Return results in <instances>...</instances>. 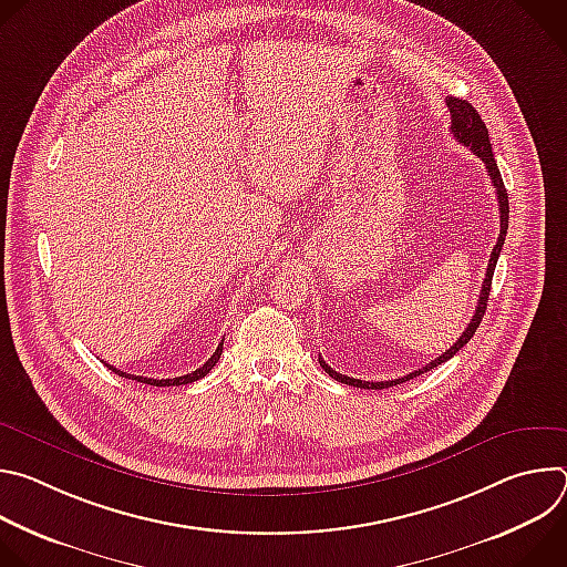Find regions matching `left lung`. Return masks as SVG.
I'll use <instances>...</instances> for the list:
<instances>
[{
	"instance_id": "1",
	"label": "left lung",
	"mask_w": 567,
	"mask_h": 567,
	"mask_svg": "<svg viewBox=\"0 0 567 567\" xmlns=\"http://www.w3.org/2000/svg\"><path fill=\"white\" fill-rule=\"evenodd\" d=\"M446 105L451 110V132L453 136L466 145L475 156H480L484 161V166H487V173L492 177V184L496 188V197H498V210H501V235H498V241L496 247L492 249V258H489V267H487V274H484V282H482V289H480V298H477V307H475V313L468 322V328L462 332V337L442 354L437 357L435 361L426 363L424 368L401 377V379H394V381H361V379H352V377H346V374H339L337 370H332L326 361H322L318 357V363L320 368L326 370L332 379L341 381V383H348V385H354V388H365V390H383V388H390V385H396V383H403V381H411L413 377H420L437 365H442L444 361H449L453 354H457L475 334V330L480 328V320L484 316V309H487V302H489V291H492V278H494V269H496V262H498V256L503 251V245H505V235H507V226H509V197H507V188L503 184V177H501V171H498V164L494 158V152H492V141H489V130L487 125H484V121L480 118V114L475 112V107L462 99H446Z\"/></svg>"
}]
</instances>
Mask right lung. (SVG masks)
<instances>
[{"mask_svg":"<svg viewBox=\"0 0 567 567\" xmlns=\"http://www.w3.org/2000/svg\"><path fill=\"white\" fill-rule=\"evenodd\" d=\"M221 346H224V341L217 346V350L213 352V357L202 365V368H197L195 372H190V374H184V377H175V379H150V377H138V374H127V372H121V370H116L114 365H110V363H105L112 372H116L118 377H125V379H132V381H141V383H147V385H184V383H193V381H197V379H202V377H206L213 368H215V363L219 361V357H221Z\"/></svg>","mask_w":567,"mask_h":567,"instance_id":"right-lung-1","label":"right lung"}]
</instances>
